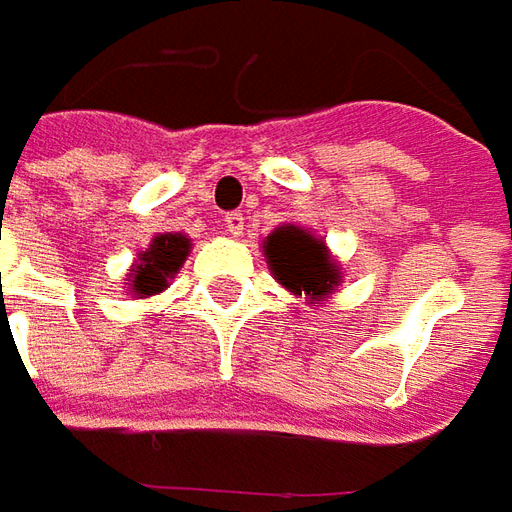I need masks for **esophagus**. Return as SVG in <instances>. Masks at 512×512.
<instances>
[{
	"instance_id": "1",
	"label": "esophagus",
	"mask_w": 512,
	"mask_h": 512,
	"mask_svg": "<svg viewBox=\"0 0 512 512\" xmlns=\"http://www.w3.org/2000/svg\"><path fill=\"white\" fill-rule=\"evenodd\" d=\"M224 230L233 235V238L244 235V216H241V213H235V211L227 213V216H224Z\"/></svg>"
}]
</instances>
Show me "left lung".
I'll use <instances>...</instances> for the list:
<instances>
[{"label": "left lung", "mask_w": 512, "mask_h": 512, "mask_svg": "<svg viewBox=\"0 0 512 512\" xmlns=\"http://www.w3.org/2000/svg\"><path fill=\"white\" fill-rule=\"evenodd\" d=\"M263 255L279 285L296 296H310L312 304L326 299L340 282V268L332 263L326 244L296 224H282L268 235Z\"/></svg>", "instance_id": "obj_1"}]
</instances>
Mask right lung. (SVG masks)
<instances>
[{"instance_id": "add662e5", "label": "right lung", "mask_w": 512, "mask_h": 512, "mask_svg": "<svg viewBox=\"0 0 512 512\" xmlns=\"http://www.w3.org/2000/svg\"><path fill=\"white\" fill-rule=\"evenodd\" d=\"M191 252V241L180 233H158L145 252H139L134 268H131V293L136 299L156 296L169 288V279L175 277L180 266L186 263Z\"/></svg>"}]
</instances>
